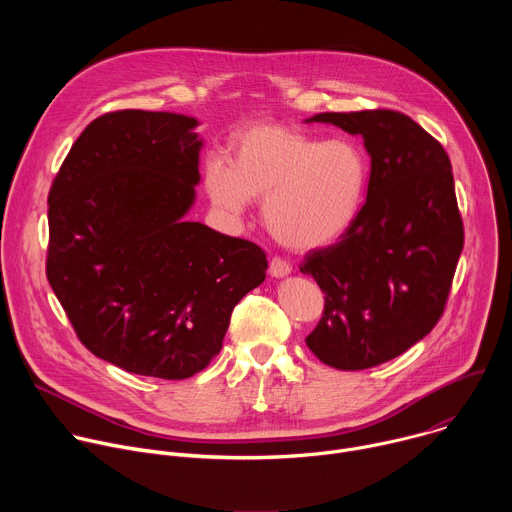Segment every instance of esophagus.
Here are the masks:
<instances>
[{"mask_svg": "<svg viewBox=\"0 0 512 512\" xmlns=\"http://www.w3.org/2000/svg\"><path fill=\"white\" fill-rule=\"evenodd\" d=\"M269 273H271L273 277H283V275L291 273V265H289L287 261H283L281 257H273V259L269 261Z\"/></svg>", "mask_w": 512, "mask_h": 512, "instance_id": "1", "label": "esophagus"}]
</instances>
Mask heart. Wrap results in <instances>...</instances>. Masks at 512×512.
I'll list each match as a JSON object with an SVG mask.
<instances>
[{
	"label": "heart",
	"mask_w": 512,
	"mask_h": 512,
	"mask_svg": "<svg viewBox=\"0 0 512 512\" xmlns=\"http://www.w3.org/2000/svg\"><path fill=\"white\" fill-rule=\"evenodd\" d=\"M367 160L348 139L320 141L283 125H255L231 145V168L210 160V200L243 214L263 200L269 233L285 247L310 251L336 241L352 225L367 186Z\"/></svg>",
	"instance_id": "b5f03b06"
}]
</instances>
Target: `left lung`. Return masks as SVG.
Masks as SVG:
<instances>
[{"label":"left lung","instance_id":"left-lung-1","mask_svg":"<svg viewBox=\"0 0 512 512\" xmlns=\"http://www.w3.org/2000/svg\"><path fill=\"white\" fill-rule=\"evenodd\" d=\"M362 135L371 156L367 200L330 247L300 265L324 294L308 348L328 367H377L440 322L464 247L452 164L442 143L391 109L318 113Z\"/></svg>","mask_w":512,"mask_h":512}]
</instances>
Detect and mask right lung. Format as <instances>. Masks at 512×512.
<instances>
[{"label": "right lung", "instance_id": "1", "mask_svg": "<svg viewBox=\"0 0 512 512\" xmlns=\"http://www.w3.org/2000/svg\"><path fill=\"white\" fill-rule=\"evenodd\" d=\"M196 119L123 109L91 121L48 194L46 277L79 340L115 367L188 379L221 352L265 251L184 221Z\"/></svg>", "mask_w": 512, "mask_h": 512}]
</instances>
